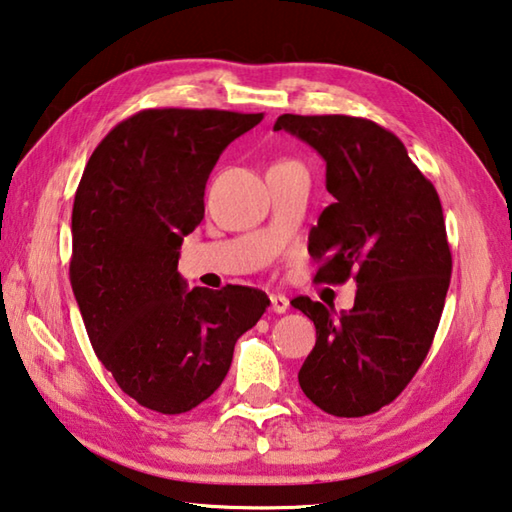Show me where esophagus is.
<instances>
[{"label":"esophagus","instance_id":"obj_1","mask_svg":"<svg viewBox=\"0 0 512 512\" xmlns=\"http://www.w3.org/2000/svg\"><path fill=\"white\" fill-rule=\"evenodd\" d=\"M288 306H290V302H288L286 295H279V293L270 295V310H273V313L282 315V313H286Z\"/></svg>","mask_w":512,"mask_h":512}]
</instances>
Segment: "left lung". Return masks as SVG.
Masks as SVG:
<instances>
[{
  "label": "left lung",
  "mask_w": 512,
  "mask_h": 512,
  "mask_svg": "<svg viewBox=\"0 0 512 512\" xmlns=\"http://www.w3.org/2000/svg\"><path fill=\"white\" fill-rule=\"evenodd\" d=\"M286 130L326 162L335 202L308 235L317 279L357 282L355 306L295 297L313 319L315 348L299 370L304 395L335 417H364L393 402L428 355L442 317L453 257L442 202L404 144L370 119L282 115Z\"/></svg>",
  "instance_id": "1"
}]
</instances>
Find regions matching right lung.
<instances>
[{"instance_id":"1","label":"right lung","mask_w":512,"mask_h":512,"mask_svg":"<svg viewBox=\"0 0 512 512\" xmlns=\"http://www.w3.org/2000/svg\"><path fill=\"white\" fill-rule=\"evenodd\" d=\"M262 119L142 110L102 139L77 186L70 284L88 339L117 386L162 415L188 413L222 386L235 342L270 306L262 290H188L177 273L210 170Z\"/></svg>"}]
</instances>
